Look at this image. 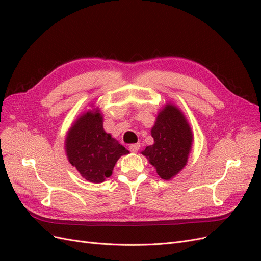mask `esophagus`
<instances>
[{
    "instance_id": "1",
    "label": "esophagus",
    "mask_w": 261,
    "mask_h": 261,
    "mask_svg": "<svg viewBox=\"0 0 261 261\" xmlns=\"http://www.w3.org/2000/svg\"><path fill=\"white\" fill-rule=\"evenodd\" d=\"M139 148H140L139 144H133V145L129 146V150H130L132 152H137L138 150H139Z\"/></svg>"
}]
</instances>
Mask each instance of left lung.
Masks as SVG:
<instances>
[{
    "mask_svg": "<svg viewBox=\"0 0 261 261\" xmlns=\"http://www.w3.org/2000/svg\"><path fill=\"white\" fill-rule=\"evenodd\" d=\"M153 145L141 151L158 175L169 180L176 176L187 164L194 135L186 116L171 102L158 112L151 128Z\"/></svg>",
    "mask_w": 261,
    "mask_h": 261,
    "instance_id": "obj_1",
    "label": "left lung"
}]
</instances>
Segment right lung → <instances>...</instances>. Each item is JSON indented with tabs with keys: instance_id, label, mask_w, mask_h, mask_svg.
<instances>
[{
	"instance_id": "add662e5",
	"label": "right lung",
	"mask_w": 261,
	"mask_h": 261,
	"mask_svg": "<svg viewBox=\"0 0 261 261\" xmlns=\"http://www.w3.org/2000/svg\"><path fill=\"white\" fill-rule=\"evenodd\" d=\"M65 152L69 163L90 183H102L112 175L117 160L129 151L103 128L99 108L84 112L67 130Z\"/></svg>"
}]
</instances>
